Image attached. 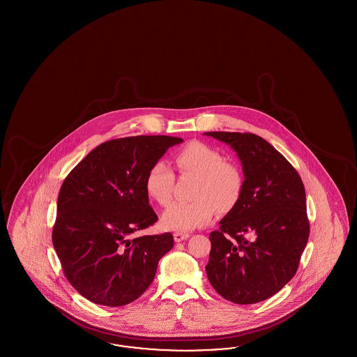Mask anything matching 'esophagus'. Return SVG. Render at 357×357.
<instances>
[{"instance_id":"obj_1","label":"esophagus","mask_w":357,"mask_h":357,"mask_svg":"<svg viewBox=\"0 0 357 357\" xmlns=\"http://www.w3.org/2000/svg\"><path fill=\"white\" fill-rule=\"evenodd\" d=\"M188 237H190V234H188V233H182V231H176V233L174 234V239H175V242H182V241L187 239Z\"/></svg>"}]
</instances>
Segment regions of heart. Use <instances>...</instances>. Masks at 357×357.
Returning <instances> with one entry per match:
<instances>
[{"mask_svg":"<svg viewBox=\"0 0 357 357\" xmlns=\"http://www.w3.org/2000/svg\"><path fill=\"white\" fill-rule=\"evenodd\" d=\"M181 174H194V202L175 203L163 212L161 222L167 230L188 231L209 224L216 208L222 212L236 206L243 191V175L236 163L225 161L221 151L200 141L187 144L174 155ZM145 192L158 206L173 197L174 174L163 162H154L144 181Z\"/></svg>","mask_w":357,"mask_h":357,"instance_id":"obj_1","label":"heart"}]
</instances>
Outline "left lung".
Here are the masks:
<instances>
[{
    "label": "left lung",
    "mask_w": 357,
    "mask_h": 357,
    "mask_svg": "<svg viewBox=\"0 0 357 357\" xmlns=\"http://www.w3.org/2000/svg\"><path fill=\"white\" fill-rule=\"evenodd\" d=\"M206 135L237 151L245 175L239 202L209 234L208 280L227 301H264L296 275L309 239L301 176L280 151L254 133Z\"/></svg>",
    "instance_id": "1"
}]
</instances>
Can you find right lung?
Here are the masks:
<instances>
[{
	"instance_id": "add662e5",
	"label": "right lung",
	"mask_w": 357,
	"mask_h": 357,
	"mask_svg": "<svg viewBox=\"0 0 357 357\" xmlns=\"http://www.w3.org/2000/svg\"><path fill=\"white\" fill-rule=\"evenodd\" d=\"M182 139L133 136L106 141L68 174L57 199L52 242L65 278L91 303L123 306L154 280L173 249L172 233L135 237L157 222L144 181Z\"/></svg>"
}]
</instances>
